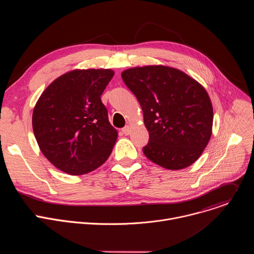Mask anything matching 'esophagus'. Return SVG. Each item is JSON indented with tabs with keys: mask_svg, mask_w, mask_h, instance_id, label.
Returning a JSON list of instances; mask_svg holds the SVG:
<instances>
[{
	"mask_svg": "<svg viewBox=\"0 0 254 254\" xmlns=\"http://www.w3.org/2000/svg\"><path fill=\"white\" fill-rule=\"evenodd\" d=\"M122 131H123L126 135H128V134L130 133V127H129V126L125 127L122 129Z\"/></svg>",
	"mask_w": 254,
	"mask_h": 254,
	"instance_id": "34e87169",
	"label": "esophagus"
}]
</instances>
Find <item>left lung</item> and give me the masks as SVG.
<instances>
[{"label": "left lung", "mask_w": 254, "mask_h": 254, "mask_svg": "<svg viewBox=\"0 0 254 254\" xmlns=\"http://www.w3.org/2000/svg\"><path fill=\"white\" fill-rule=\"evenodd\" d=\"M122 77L143 113L150 135L144 156L174 171L196 162L212 134L213 107L205 88L183 71L163 65L129 68Z\"/></svg>", "instance_id": "left-lung-1"}]
</instances>
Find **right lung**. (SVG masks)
<instances>
[{"label":"right lung","instance_id":"obj_1","mask_svg":"<svg viewBox=\"0 0 254 254\" xmlns=\"http://www.w3.org/2000/svg\"><path fill=\"white\" fill-rule=\"evenodd\" d=\"M111 69H75L55 79L36 103L32 126L46 159L69 175L87 174L111 156L118 138L100 95Z\"/></svg>","mask_w":254,"mask_h":254}]
</instances>
